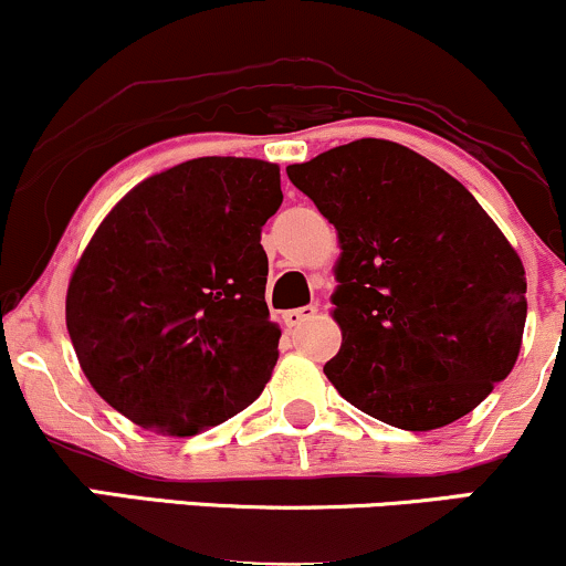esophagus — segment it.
<instances>
[{
    "instance_id": "1",
    "label": "esophagus",
    "mask_w": 566,
    "mask_h": 566,
    "mask_svg": "<svg viewBox=\"0 0 566 566\" xmlns=\"http://www.w3.org/2000/svg\"><path fill=\"white\" fill-rule=\"evenodd\" d=\"M316 316V305H301V308H292V311H284V324H287V327H301L303 322H308V319H314Z\"/></svg>"
}]
</instances>
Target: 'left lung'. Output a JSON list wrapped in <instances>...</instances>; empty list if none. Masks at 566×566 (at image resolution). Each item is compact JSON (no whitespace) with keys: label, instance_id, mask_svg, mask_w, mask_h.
I'll return each mask as SVG.
<instances>
[{"label":"left lung","instance_id":"1","mask_svg":"<svg viewBox=\"0 0 566 566\" xmlns=\"http://www.w3.org/2000/svg\"><path fill=\"white\" fill-rule=\"evenodd\" d=\"M287 175L340 239L333 303L343 346L324 375L343 399L405 431L482 405L516 365L527 279L469 188L378 138Z\"/></svg>","mask_w":566,"mask_h":566}]
</instances>
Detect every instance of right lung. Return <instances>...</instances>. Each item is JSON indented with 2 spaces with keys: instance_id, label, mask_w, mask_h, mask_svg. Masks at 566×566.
Returning a JSON list of instances; mask_svg holds the SVG:
<instances>
[{
  "instance_id": "add662e5",
  "label": "right lung",
  "mask_w": 566,
  "mask_h": 566,
  "mask_svg": "<svg viewBox=\"0 0 566 566\" xmlns=\"http://www.w3.org/2000/svg\"><path fill=\"white\" fill-rule=\"evenodd\" d=\"M279 167L201 157L135 186L76 263L66 327L93 388L148 431L193 437L261 396L279 359L261 231Z\"/></svg>"
}]
</instances>
